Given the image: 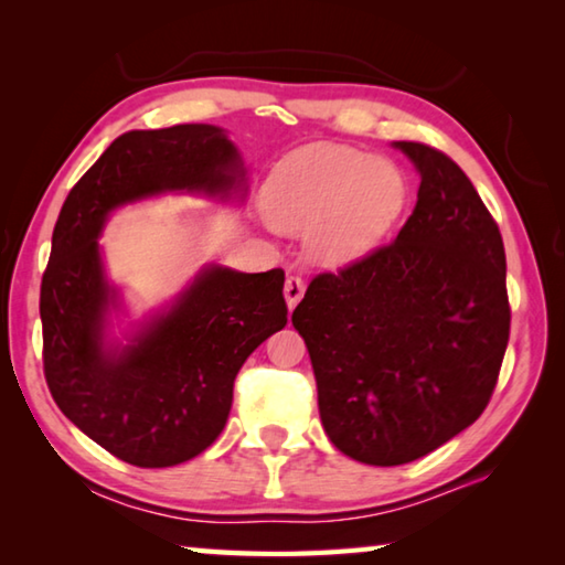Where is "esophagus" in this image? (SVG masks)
<instances>
[{
	"mask_svg": "<svg viewBox=\"0 0 565 565\" xmlns=\"http://www.w3.org/2000/svg\"><path fill=\"white\" fill-rule=\"evenodd\" d=\"M306 291V284L299 279V276H289L284 284V299H286V306H289V311L296 309V303L301 301V296Z\"/></svg>",
	"mask_w": 565,
	"mask_h": 565,
	"instance_id": "34e87169",
	"label": "esophagus"
}]
</instances>
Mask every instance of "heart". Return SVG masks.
Instances as JSON below:
<instances>
[{"label":"heart","mask_w":565,"mask_h":565,"mask_svg":"<svg viewBox=\"0 0 565 565\" xmlns=\"http://www.w3.org/2000/svg\"><path fill=\"white\" fill-rule=\"evenodd\" d=\"M404 171L353 147H309L286 157L266 179L262 204L269 224L309 234V254L329 266L366 256L406 204Z\"/></svg>","instance_id":"obj_1"}]
</instances>
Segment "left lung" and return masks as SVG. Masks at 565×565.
<instances>
[{"label": "left lung", "mask_w": 565, "mask_h": 565, "mask_svg": "<svg viewBox=\"0 0 565 565\" xmlns=\"http://www.w3.org/2000/svg\"><path fill=\"white\" fill-rule=\"evenodd\" d=\"M420 177L394 242L319 274L291 313L309 349L319 414L353 461L401 466L483 414L509 347L499 226L456 161L394 141Z\"/></svg>", "instance_id": "8db88e82"}]
</instances>
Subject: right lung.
I'll list each match as a JSON object with an SVG mask.
<instances>
[{"mask_svg": "<svg viewBox=\"0 0 565 565\" xmlns=\"http://www.w3.org/2000/svg\"><path fill=\"white\" fill-rule=\"evenodd\" d=\"M246 167L214 124L127 131L76 181L56 218L42 276L44 376L62 414L121 461L184 463L224 431L234 379L286 327L284 271L206 264L174 301L119 341L99 236L111 212L164 194L244 202Z\"/></svg>", "mask_w": 565, "mask_h": 565, "instance_id": "obj_1", "label": "right lung"}]
</instances>
